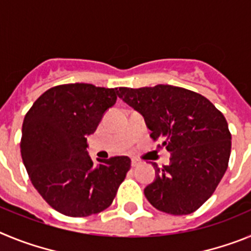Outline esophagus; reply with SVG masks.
I'll return each instance as SVG.
<instances>
[{
    "mask_svg": "<svg viewBox=\"0 0 251 251\" xmlns=\"http://www.w3.org/2000/svg\"><path fill=\"white\" fill-rule=\"evenodd\" d=\"M142 162L139 161V159L137 158H132V167H138L139 165H141Z\"/></svg>",
    "mask_w": 251,
    "mask_h": 251,
    "instance_id": "obj_1",
    "label": "esophagus"
}]
</instances>
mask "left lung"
<instances>
[{
  "instance_id": "1",
  "label": "left lung",
  "mask_w": 251,
  "mask_h": 251,
  "mask_svg": "<svg viewBox=\"0 0 251 251\" xmlns=\"http://www.w3.org/2000/svg\"><path fill=\"white\" fill-rule=\"evenodd\" d=\"M119 98L141 113L151 138L162 139L171 153L168 166L156 170L145 188L153 207L171 215H188L211 197L225 175L231 134L225 117L199 93L174 85L119 88Z\"/></svg>"
}]
</instances>
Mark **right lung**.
Listing matches in <instances>:
<instances>
[{
	"mask_svg": "<svg viewBox=\"0 0 251 251\" xmlns=\"http://www.w3.org/2000/svg\"><path fill=\"white\" fill-rule=\"evenodd\" d=\"M117 100V88L64 84L50 88L24 119L20 148L31 182L60 214L85 217L112 205L130 168L117 156L94 163L86 138Z\"/></svg>",
	"mask_w": 251,
	"mask_h": 251,
	"instance_id": "add662e5",
	"label": "right lung"
}]
</instances>
